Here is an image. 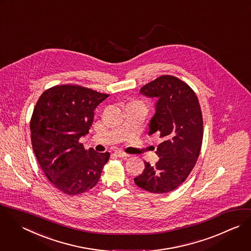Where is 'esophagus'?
<instances>
[{
  "instance_id": "34e87169",
  "label": "esophagus",
  "mask_w": 251,
  "mask_h": 251,
  "mask_svg": "<svg viewBox=\"0 0 251 251\" xmlns=\"http://www.w3.org/2000/svg\"><path fill=\"white\" fill-rule=\"evenodd\" d=\"M116 154H117V156H119V157H121V158H124V157H129V156H130L129 154L125 153V152H123V151H121V150L116 151Z\"/></svg>"
}]
</instances>
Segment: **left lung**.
<instances>
[{"instance_id": "1", "label": "left lung", "mask_w": 251, "mask_h": 251, "mask_svg": "<svg viewBox=\"0 0 251 251\" xmlns=\"http://www.w3.org/2000/svg\"><path fill=\"white\" fill-rule=\"evenodd\" d=\"M140 93L158 99L149 134H159L163 142L157 147L159 161L155 166L145 161L134 182L146 191L167 193L187 178L199 157L203 139L200 104L193 89L173 75L157 77L142 86Z\"/></svg>"}]
</instances>
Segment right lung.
I'll use <instances>...</instances> for the list:
<instances>
[{
  "label": "right lung",
  "mask_w": 251,
  "mask_h": 251,
  "mask_svg": "<svg viewBox=\"0 0 251 251\" xmlns=\"http://www.w3.org/2000/svg\"><path fill=\"white\" fill-rule=\"evenodd\" d=\"M109 94L63 84L45 90L30 120L31 144L46 177L68 195L94 187L110 153L86 150L79 139L88 133L94 110Z\"/></svg>",
  "instance_id": "1"
}]
</instances>
